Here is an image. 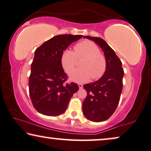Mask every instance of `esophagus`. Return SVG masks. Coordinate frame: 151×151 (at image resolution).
I'll return each mask as SVG.
<instances>
[{"label": "esophagus", "instance_id": "obj_1", "mask_svg": "<svg viewBox=\"0 0 151 151\" xmlns=\"http://www.w3.org/2000/svg\"><path fill=\"white\" fill-rule=\"evenodd\" d=\"M78 88H79L80 89H81L83 88V85L81 83H78Z\"/></svg>", "mask_w": 151, "mask_h": 151}]
</instances>
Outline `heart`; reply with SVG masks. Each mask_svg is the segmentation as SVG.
I'll return each mask as SVG.
<instances>
[{
	"label": "heart",
	"mask_w": 151,
	"mask_h": 151,
	"mask_svg": "<svg viewBox=\"0 0 151 151\" xmlns=\"http://www.w3.org/2000/svg\"><path fill=\"white\" fill-rule=\"evenodd\" d=\"M81 67L70 76L74 81L81 83L92 78L97 80L101 78L107 70V60L100 52L99 48L94 42L84 40L74 46V51L65 50L61 57V65L68 74H70L77 65L78 60H81Z\"/></svg>",
	"instance_id": "heart-1"
}]
</instances>
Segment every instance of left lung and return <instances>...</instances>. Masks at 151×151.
<instances>
[{
  "label": "left lung",
  "mask_w": 151,
  "mask_h": 151,
  "mask_svg": "<svg viewBox=\"0 0 151 151\" xmlns=\"http://www.w3.org/2000/svg\"><path fill=\"white\" fill-rule=\"evenodd\" d=\"M101 46L107 60V70L97 81L83 86L87 96L83 102V112L88 120L103 122L116 111L122 90L124 70L114 50L100 37L85 36Z\"/></svg>",
  "instance_id": "left-lung-1"
}]
</instances>
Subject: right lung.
I'll list each match as a JSON object with an SVG mask.
<instances>
[{
    "label": "right lung",
    "instance_id": "obj_1",
    "mask_svg": "<svg viewBox=\"0 0 151 151\" xmlns=\"http://www.w3.org/2000/svg\"><path fill=\"white\" fill-rule=\"evenodd\" d=\"M83 37L81 35H59L35 50L29 91L33 107L39 113L49 116L63 114L74 93L78 91L77 84L66 83L68 75L63 69L61 57L72 42Z\"/></svg>",
    "mask_w": 151,
    "mask_h": 151
}]
</instances>
